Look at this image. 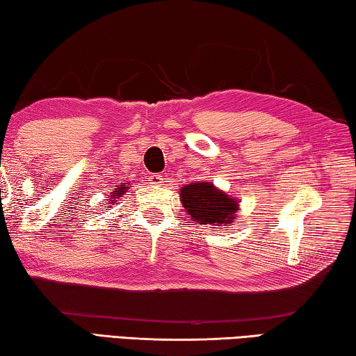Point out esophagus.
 <instances>
[{"instance_id": "obj_1", "label": "esophagus", "mask_w": 356, "mask_h": 356, "mask_svg": "<svg viewBox=\"0 0 356 356\" xmlns=\"http://www.w3.org/2000/svg\"><path fill=\"white\" fill-rule=\"evenodd\" d=\"M148 181L153 186H162V183H164V178H162V175H159V173H153V175H149Z\"/></svg>"}]
</instances>
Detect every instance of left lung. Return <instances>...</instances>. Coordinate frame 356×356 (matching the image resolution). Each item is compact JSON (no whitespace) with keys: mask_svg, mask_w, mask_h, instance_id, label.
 Returning a JSON list of instances; mask_svg holds the SVG:
<instances>
[{"mask_svg":"<svg viewBox=\"0 0 356 356\" xmlns=\"http://www.w3.org/2000/svg\"><path fill=\"white\" fill-rule=\"evenodd\" d=\"M179 200L192 220L214 225V229L232 224L240 209V202L219 191L213 183L205 181L183 186L179 189Z\"/></svg>","mask_w":356,"mask_h":356,"instance_id":"left-lung-1","label":"left lung"}]
</instances>
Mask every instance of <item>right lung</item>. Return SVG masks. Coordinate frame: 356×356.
Here are the masks:
<instances>
[{
  "instance_id": "right-lung-1",
  "label": "right lung",
  "mask_w": 356,
  "mask_h": 356,
  "mask_svg": "<svg viewBox=\"0 0 356 356\" xmlns=\"http://www.w3.org/2000/svg\"><path fill=\"white\" fill-rule=\"evenodd\" d=\"M121 186H124V188H115V191L112 192V195H110V197H113V199H118V197H120L121 194H123V192H126V188H129V186H127L126 183H123ZM115 202H116V200H115ZM112 203H113V202H110L107 208H110V205H112Z\"/></svg>"
}]
</instances>
